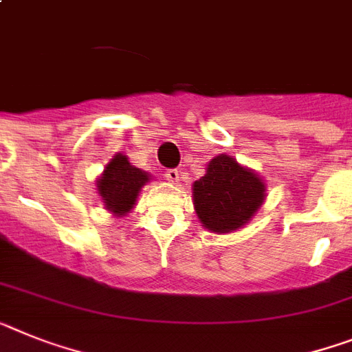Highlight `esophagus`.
Listing matches in <instances>:
<instances>
[{
  "label": "esophagus",
  "instance_id": "esophagus-1",
  "mask_svg": "<svg viewBox=\"0 0 352 352\" xmlns=\"http://www.w3.org/2000/svg\"><path fill=\"white\" fill-rule=\"evenodd\" d=\"M179 176H182V174H179L178 169H167V170H165V179H167V182H170V183H178Z\"/></svg>",
  "mask_w": 352,
  "mask_h": 352
}]
</instances>
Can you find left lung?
<instances>
[{"mask_svg": "<svg viewBox=\"0 0 352 352\" xmlns=\"http://www.w3.org/2000/svg\"><path fill=\"white\" fill-rule=\"evenodd\" d=\"M194 210L206 230L231 233L245 226L265 201V183L228 155L215 156L192 185Z\"/></svg>", "mask_w": 352, "mask_h": 352, "instance_id": "1", "label": "left lung"}]
</instances>
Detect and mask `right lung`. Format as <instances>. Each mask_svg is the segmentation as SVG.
I'll return each instance as SVG.
<instances>
[{
	"instance_id": "right-lung-1",
	"label": "right lung",
	"mask_w": 352,
	"mask_h": 352,
	"mask_svg": "<svg viewBox=\"0 0 352 352\" xmlns=\"http://www.w3.org/2000/svg\"><path fill=\"white\" fill-rule=\"evenodd\" d=\"M147 182L149 174L146 170L131 165L128 156L117 153L107 164L96 185L104 208L117 217H122L137 205V197Z\"/></svg>"
}]
</instances>
